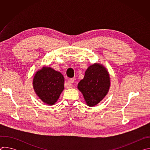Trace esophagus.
I'll return each mask as SVG.
<instances>
[{
	"mask_svg": "<svg viewBox=\"0 0 150 150\" xmlns=\"http://www.w3.org/2000/svg\"><path fill=\"white\" fill-rule=\"evenodd\" d=\"M74 82V78H71L68 80V83H67L65 85V87L68 88V89H69V88H72V87H74V85H73V82Z\"/></svg>",
	"mask_w": 150,
	"mask_h": 150,
	"instance_id": "obj_1",
	"label": "esophagus"
}]
</instances>
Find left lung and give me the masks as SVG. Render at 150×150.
I'll list each match as a JSON object with an SVG mask.
<instances>
[{
	"instance_id": "left-lung-1",
	"label": "left lung",
	"mask_w": 150,
	"mask_h": 150,
	"mask_svg": "<svg viewBox=\"0 0 150 150\" xmlns=\"http://www.w3.org/2000/svg\"><path fill=\"white\" fill-rule=\"evenodd\" d=\"M110 87V74L101 63H94L85 71V76L78 85L87 105L94 107L108 94Z\"/></svg>"
}]
</instances>
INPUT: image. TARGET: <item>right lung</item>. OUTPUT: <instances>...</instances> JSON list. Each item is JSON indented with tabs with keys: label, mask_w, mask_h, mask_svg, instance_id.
Returning <instances> with one entry per match:
<instances>
[{
	"label": "right lung",
	"mask_w": 150,
	"mask_h": 150,
	"mask_svg": "<svg viewBox=\"0 0 150 150\" xmlns=\"http://www.w3.org/2000/svg\"><path fill=\"white\" fill-rule=\"evenodd\" d=\"M64 82L65 78L60 72L44 66L35 73L33 86L36 95L42 102L52 105L65 88Z\"/></svg>",
	"instance_id": "1"
}]
</instances>
